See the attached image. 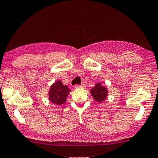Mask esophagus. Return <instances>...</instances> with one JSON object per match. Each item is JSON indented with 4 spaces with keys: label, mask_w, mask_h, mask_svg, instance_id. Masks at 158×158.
I'll return each mask as SVG.
<instances>
[{
    "label": "esophagus",
    "mask_w": 158,
    "mask_h": 158,
    "mask_svg": "<svg viewBox=\"0 0 158 158\" xmlns=\"http://www.w3.org/2000/svg\"><path fill=\"white\" fill-rule=\"evenodd\" d=\"M85 86V85L84 83H82L81 85H75V89H79V88H84Z\"/></svg>",
    "instance_id": "obj_1"
}]
</instances>
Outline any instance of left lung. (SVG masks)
<instances>
[{
    "instance_id": "left-lung-1",
    "label": "left lung",
    "mask_w": 158,
    "mask_h": 158,
    "mask_svg": "<svg viewBox=\"0 0 158 158\" xmlns=\"http://www.w3.org/2000/svg\"><path fill=\"white\" fill-rule=\"evenodd\" d=\"M90 93L97 102H103L106 99L108 94V90L105 86H102V84L98 83L95 85L93 89L90 91Z\"/></svg>"
}]
</instances>
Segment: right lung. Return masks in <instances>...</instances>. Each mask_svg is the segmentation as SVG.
I'll return each mask as SVG.
<instances>
[{"label": "right lung", "instance_id": "add662e5", "mask_svg": "<svg viewBox=\"0 0 158 158\" xmlns=\"http://www.w3.org/2000/svg\"><path fill=\"white\" fill-rule=\"evenodd\" d=\"M70 89L62 83L61 81H57L51 85L48 91V99L52 103L56 105H61L67 101Z\"/></svg>", "mask_w": 158, "mask_h": 158}]
</instances>
